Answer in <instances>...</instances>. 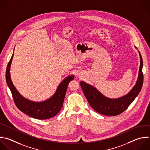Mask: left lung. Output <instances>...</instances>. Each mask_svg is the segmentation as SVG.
I'll use <instances>...</instances> for the list:
<instances>
[{"instance_id": "1", "label": "left lung", "mask_w": 150, "mask_h": 150, "mask_svg": "<svg viewBox=\"0 0 150 150\" xmlns=\"http://www.w3.org/2000/svg\"><path fill=\"white\" fill-rule=\"evenodd\" d=\"M138 52L140 57V65L136 84L127 94L122 97L116 99L107 98L94 86L81 81V86L87 101L95 111L107 116L118 115L127 109L139 94L142 86L144 76L142 71V59L140 52L139 51Z\"/></svg>"}]
</instances>
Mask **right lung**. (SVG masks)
<instances>
[{
	"label": "right lung",
	"mask_w": 150,
	"mask_h": 150,
	"mask_svg": "<svg viewBox=\"0 0 150 150\" xmlns=\"http://www.w3.org/2000/svg\"><path fill=\"white\" fill-rule=\"evenodd\" d=\"M13 54L7 66L6 79L17 108L26 115L38 120H46L55 116L62 107L68 85L74 79V75L65 78L58 86L54 95L47 100L43 102L32 101L20 94L11 80L10 69Z\"/></svg>",
	"instance_id": "add662e5"
}]
</instances>
